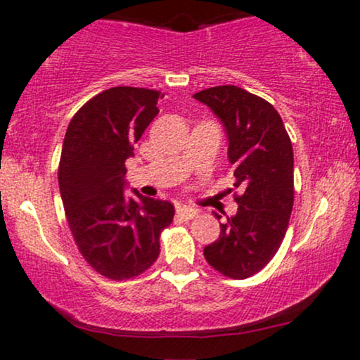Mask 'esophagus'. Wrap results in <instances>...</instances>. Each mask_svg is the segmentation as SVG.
Returning a JSON list of instances; mask_svg holds the SVG:
<instances>
[{
  "instance_id": "esophagus-1",
  "label": "esophagus",
  "mask_w": 360,
  "mask_h": 360,
  "mask_svg": "<svg viewBox=\"0 0 360 360\" xmlns=\"http://www.w3.org/2000/svg\"><path fill=\"white\" fill-rule=\"evenodd\" d=\"M176 214H179L180 217L184 219V221H190V219L195 217L198 212L195 209H192V207H188V205H179V207H176Z\"/></svg>"
}]
</instances>
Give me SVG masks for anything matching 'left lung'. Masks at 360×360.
<instances>
[{"label": "left lung", "instance_id": "left-lung-1", "mask_svg": "<svg viewBox=\"0 0 360 360\" xmlns=\"http://www.w3.org/2000/svg\"><path fill=\"white\" fill-rule=\"evenodd\" d=\"M193 97L221 120L234 187L243 188L236 197L238 212L221 224V236L204 248V256L224 276L244 280L273 259L288 229L293 146L281 116L263 97L236 86L210 87Z\"/></svg>", "mask_w": 360, "mask_h": 360}]
</instances>
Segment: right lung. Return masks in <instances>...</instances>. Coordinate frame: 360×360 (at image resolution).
<instances>
[{
	"instance_id": "1",
	"label": "right lung",
	"mask_w": 360,
	"mask_h": 360,
	"mask_svg": "<svg viewBox=\"0 0 360 360\" xmlns=\"http://www.w3.org/2000/svg\"><path fill=\"white\" fill-rule=\"evenodd\" d=\"M163 94L111 87L87 101L63 138L58 187L80 255L109 280L146 271L160 255V234L173 221L170 202L124 195L126 160L133 156Z\"/></svg>"
}]
</instances>
